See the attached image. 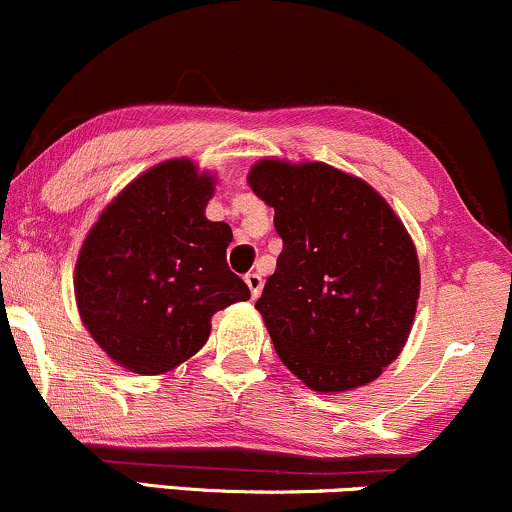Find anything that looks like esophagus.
Instances as JSON below:
<instances>
[{
    "mask_svg": "<svg viewBox=\"0 0 512 512\" xmlns=\"http://www.w3.org/2000/svg\"><path fill=\"white\" fill-rule=\"evenodd\" d=\"M244 282L246 285H249V290H251V299H256L258 294H261V290H263V278L258 273H249L244 278Z\"/></svg>",
    "mask_w": 512,
    "mask_h": 512,
    "instance_id": "1",
    "label": "esophagus"
}]
</instances>
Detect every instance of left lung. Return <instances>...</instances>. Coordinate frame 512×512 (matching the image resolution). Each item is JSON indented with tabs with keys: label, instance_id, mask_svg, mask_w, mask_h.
Listing matches in <instances>:
<instances>
[{
	"label": "left lung",
	"instance_id": "1",
	"mask_svg": "<svg viewBox=\"0 0 512 512\" xmlns=\"http://www.w3.org/2000/svg\"><path fill=\"white\" fill-rule=\"evenodd\" d=\"M251 191L275 210V273L256 302L282 364L316 393L376 381L417 314L419 258L374 186L326 162L263 158Z\"/></svg>",
	"mask_w": 512,
	"mask_h": 512
}]
</instances>
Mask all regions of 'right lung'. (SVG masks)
<instances>
[{"label": "right lung", "mask_w": 512, "mask_h": 512, "mask_svg": "<svg viewBox=\"0 0 512 512\" xmlns=\"http://www.w3.org/2000/svg\"><path fill=\"white\" fill-rule=\"evenodd\" d=\"M215 174L158 162L107 203L76 258L78 314L114 364L158 376L206 345L215 311L251 297L227 268L232 230L206 218Z\"/></svg>", "instance_id": "obj_1"}]
</instances>
